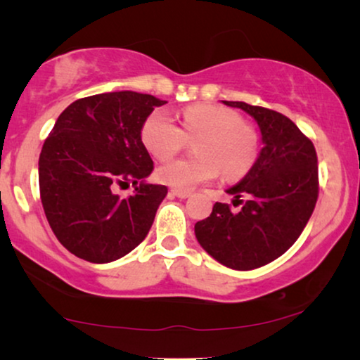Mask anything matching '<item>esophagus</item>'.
Wrapping results in <instances>:
<instances>
[{
	"instance_id": "obj_1",
	"label": "esophagus",
	"mask_w": 360,
	"mask_h": 360,
	"mask_svg": "<svg viewBox=\"0 0 360 360\" xmlns=\"http://www.w3.org/2000/svg\"><path fill=\"white\" fill-rule=\"evenodd\" d=\"M170 193L176 196V198H181V200H185V198H188V196H191L190 191H181V190H172Z\"/></svg>"
}]
</instances>
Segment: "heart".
Instances as JSON below:
<instances>
[{
    "label": "heart",
    "instance_id": "obj_1",
    "mask_svg": "<svg viewBox=\"0 0 360 360\" xmlns=\"http://www.w3.org/2000/svg\"><path fill=\"white\" fill-rule=\"evenodd\" d=\"M201 159H175L157 169L160 184L188 191L221 174L239 179L248 174L259 154V136L243 124V117L233 110L216 105H191L181 115V127L165 111H154L142 126V144L155 159L174 157L184 147L186 137H201Z\"/></svg>",
    "mask_w": 360,
    "mask_h": 360
}]
</instances>
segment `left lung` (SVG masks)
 I'll use <instances>...</instances> for the list:
<instances>
[{
    "mask_svg": "<svg viewBox=\"0 0 360 360\" xmlns=\"http://www.w3.org/2000/svg\"><path fill=\"white\" fill-rule=\"evenodd\" d=\"M223 103L252 117L262 149L248 174L226 190L238 203L245 196L240 210L214 203L208 218L195 224V236L219 264L252 270L287 252L309 221L318 200L316 150L287 116L244 101Z\"/></svg>",
    "mask_w": 360,
    "mask_h": 360,
    "instance_id": "left-lung-1",
    "label": "left lung"
}]
</instances>
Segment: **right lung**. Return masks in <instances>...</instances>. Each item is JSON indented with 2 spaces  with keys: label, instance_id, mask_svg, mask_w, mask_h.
Returning <instances> with one entry per match:
<instances>
[{
  "label": "right lung",
  "instance_id": "1",
  "mask_svg": "<svg viewBox=\"0 0 360 360\" xmlns=\"http://www.w3.org/2000/svg\"><path fill=\"white\" fill-rule=\"evenodd\" d=\"M167 101L136 91H110L73 101L57 117L39 157V188L60 244L93 264H108L146 239L167 186L147 181L154 170L141 131ZM133 181L120 199L115 183Z\"/></svg>",
  "mask_w": 360,
  "mask_h": 360
}]
</instances>
